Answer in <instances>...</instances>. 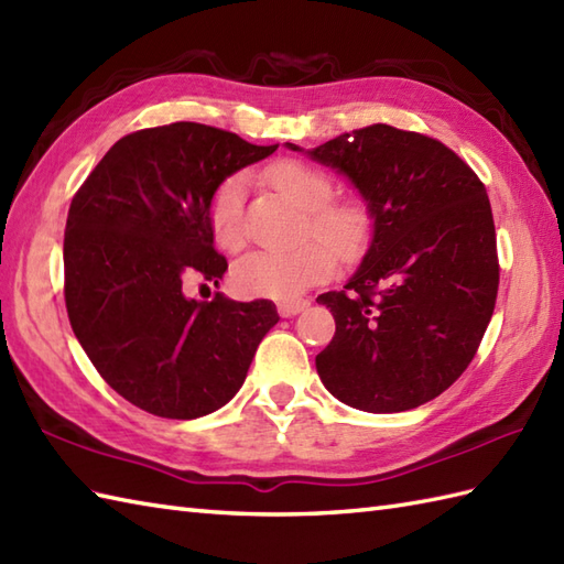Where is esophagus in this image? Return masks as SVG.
I'll use <instances>...</instances> for the list:
<instances>
[{"label": "esophagus", "mask_w": 564, "mask_h": 564, "mask_svg": "<svg viewBox=\"0 0 564 564\" xmlns=\"http://www.w3.org/2000/svg\"><path fill=\"white\" fill-rule=\"evenodd\" d=\"M307 305V300H283V303H279V314L281 317H295V314L303 312Z\"/></svg>", "instance_id": "obj_1"}]
</instances>
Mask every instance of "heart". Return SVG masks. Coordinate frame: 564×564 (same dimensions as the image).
<instances>
[{
	"instance_id": "heart-1",
	"label": "heart",
	"mask_w": 564,
	"mask_h": 564,
	"mask_svg": "<svg viewBox=\"0 0 564 564\" xmlns=\"http://www.w3.org/2000/svg\"><path fill=\"white\" fill-rule=\"evenodd\" d=\"M267 180L288 202L305 212L300 238L312 235L325 245L305 240L285 252H250L235 261L230 281L242 295L288 300L332 276V251L338 259L358 257L368 245L372 216L368 204L360 199H332L334 180L314 165L300 161L273 163L267 170ZM242 208L245 177L230 175L220 182L208 208L214 238L228 252L240 250L245 242Z\"/></svg>"
}]
</instances>
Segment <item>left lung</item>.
Returning <instances> with one entry per match:
<instances>
[{
    "instance_id": "left-lung-1",
    "label": "left lung",
    "mask_w": 564,
    "mask_h": 564,
    "mask_svg": "<svg viewBox=\"0 0 564 564\" xmlns=\"http://www.w3.org/2000/svg\"><path fill=\"white\" fill-rule=\"evenodd\" d=\"M305 153L346 175L372 216L356 273L317 297L336 322L319 379L358 411L417 409L462 377L492 317L500 264L488 192L442 141L389 124Z\"/></svg>"
}]
</instances>
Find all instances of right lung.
I'll list each match as a JSON object with an SVG mask.
<instances>
[{"mask_svg": "<svg viewBox=\"0 0 564 564\" xmlns=\"http://www.w3.org/2000/svg\"><path fill=\"white\" fill-rule=\"evenodd\" d=\"M238 134L175 122L127 134L76 192L64 232V300L94 368L141 411L192 421L242 387L271 300L185 295L187 279L218 285L208 208L226 177L267 159Z\"/></svg>", "mask_w": 564, "mask_h": 564, "instance_id": "obj_1", "label": "right lung"}]
</instances>
